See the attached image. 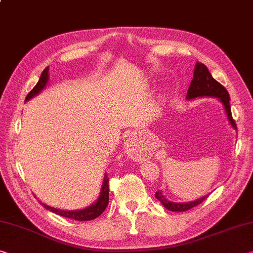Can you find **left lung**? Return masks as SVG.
Returning a JSON list of instances; mask_svg holds the SVG:
<instances>
[{
    "mask_svg": "<svg viewBox=\"0 0 253 253\" xmlns=\"http://www.w3.org/2000/svg\"><path fill=\"white\" fill-rule=\"evenodd\" d=\"M198 97H214L218 98L219 101L223 103L224 109L227 115V119L232 127L236 129V124L234 119L232 118V112H231V106H230V95H228V92L226 91L225 87H224L222 84L216 81V80L211 76L207 67L202 63L196 64L195 71H194V79L190 83L189 89L187 91V99H195ZM155 197L158 200L161 202L162 205L171 211H186L190 208L195 207L202 204L205 197H202L197 200H194V202L189 203H173L167 200L164 197L161 191L155 192Z\"/></svg>",
    "mask_w": 253,
    "mask_h": 253,
    "instance_id": "left-lung-1",
    "label": "left lung"
}]
</instances>
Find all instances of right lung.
I'll return each mask as SVG.
<instances>
[{"mask_svg": "<svg viewBox=\"0 0 253 253\" xmlns=\"http://www.w3.org/2000/svg\"><path fill=\"white\" fill-rule=\"evenodd\" d=\"M48 69H49V67H46V69L42 71L38 83L36 84L34 89L31 90L29 93H28L26 101L30 100L31 98H34L35 95H37L39 92L46 86V84L48 82ZM108 203H109V178L107 177V174H105V178H103L101 192H100L98 200L94 204H92L91 206L84 208V210L63 211V210H57V208L50 207V206L46 205V204H42V202H40V204H42V205L45 207L46 210L53 211V213L57 214V215H61V216H63V217H67V218L75 219V220H91V219L97 218L98 216H100L103 213V211H105L106 207L108 206Z\"/></svg>", "mask_w": 253, "mask_h": 253, "instance_id": "obj_1", "label": "right lung"}]
</instances>
